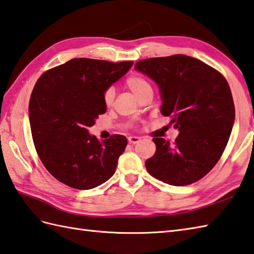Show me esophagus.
Returning <instances> with one entry per match:
<instances>
[{"instance_id": "esophagus-1", "label": "esophagus", "mask_w": 254, "mask_h": 254, "mask_svg": "<svg viewBox=\"0 0 254 254\" xmlns=\"http://www.w3.org/2000/svg\"><path fill=\"white\" fill-rule=\"evenodd\" d=\"M128 141H129V143H131V144H136V143H138L140 141V138L131 136V137L128 138Z\"/></svg>"}]
</instances>
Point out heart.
I'll use <instances>...</instances> for the list:
<instances>
[{"instance_id": "1", "label": "heart", "mask_w": 254, "mask_h": 254, "mask_svg": "<svg viewBox=\"0 0 254 254\" xmlns=\"http://www.w3.org/2000/svg\"><path fill=\"white\" fill-rule=\"evenodd\" d=\"M125 86L130 90V91L136 95V97L141 100L144 95L148 93H153V89H152V86L150 81L146 79V78L140 76V75H131L126 78L125 80ZM114 98H115V92L112 88H106L103 94H102V100L105 106H110L114 102Z\"/></svg>"}]
</instances>
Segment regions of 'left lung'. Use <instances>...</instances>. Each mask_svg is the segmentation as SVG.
<instances>
[{
  "label": "left lung",
  "mask_w": 254,
  "mask_h": 254,
  "mask_svg": "<svg viewBox=\"0 0 254 254\" xmlns=\"http://www.w3.org/2000/svg\"><path fill=\"white\" fill-rule=\"evenodd\" d=\"M134 68L160 87L162 115L179 129L174 142L153 138L145 161L151 176L172 186L203 178L221 159L232 133L235 105L225 77L200 60L176 54L139 61Z\"/></svg>",
  "instance_id": "left-lung-1"
}]
</instances>
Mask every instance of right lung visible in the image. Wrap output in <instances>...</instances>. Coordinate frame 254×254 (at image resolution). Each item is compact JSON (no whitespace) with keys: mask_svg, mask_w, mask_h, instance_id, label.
<instances>
[{"mask_svg":"<svg viewBox=\"0 0 254 254\" xmlns=\"http://www.w3.org/2000/svg\"><path fill=\"white\" fill-rule=\"evenodd\" d=\"M74 59L39 78L29 101V122L37 153L48 172L68 187L88 190L109 180L127 138L113 134L100 142L88 127L104 114L103 91L132 66Z\"/></svg>","mask_w":254,"mask_h":254,"instance_id":"obj_1","label":"right lung"}]
</instances>
